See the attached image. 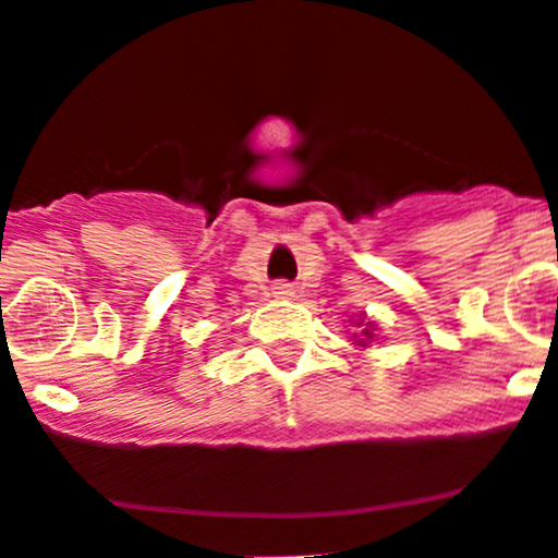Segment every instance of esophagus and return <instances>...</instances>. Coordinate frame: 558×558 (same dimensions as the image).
<instances>
[{
  "instance_id": "obj_1",
  "label": "esophagus",
  "mask_w": 558,
  "mask_h": 558,
  "mask_svg": "<svg viewBox=\"0 0 558 558\" xmlns=\"http://www.w3.org/2000/svg\"><path fill=\"white\" fill-rule=\"evenodd\" d=\"M269 291H272L275 299H291L293 296V289L289 283H275Z\"/></svg>"
}]
</instances>
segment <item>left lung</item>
Masks as SVG:
<instances>
[{"instance_id":"obj_1","label":"left lung","mask_w":558,"mask_h":558,"mask_svg":"<svg viewBox=\"0 0 558 558\" xmlns=\"http://www.w3.org/2000/svg\"><path fill=\"white\" fill-rule=\"evenodd\" d=\"M376 333H378V326L376 320H368V315H354V333H352V341L357 349H368L373 341H376Z\"/></svg>"}]
</instances>
